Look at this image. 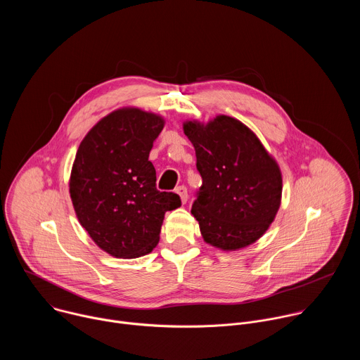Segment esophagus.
Masks as SVG:
<instances>
[{
	"mask_svg": "<svg viewBox=\"0 0 360 360\" xmlns=\"http://www.w3.org/2000/svg\"><path fill=\"white\" fill-rule=\"evenodd\" d=\"M175 192L179 195L182 203H186V200H188V191H186V188L185 186H178L175 189Z\"/></svg>",
	"mask_w": 360,
	"mask_h": 360,
	"instance_id": "esophagus-1",
	"label": "esophagus"
}]
</instances>
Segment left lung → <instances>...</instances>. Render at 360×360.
<instances>
[{
    "label": "left lung",
    "instance_id": "obj_1",
    "mask_svg": "<svg viewBox=\"0 0 360 360\" xmlns=\"http://www.w3.org/2000/svg\"><path fill=\"white\" fill-rule=\"evenodd\" d=\"M196 153L202 185L191 214L203 240L238 250L258 240L275 221L282 199V174L259 138L245 124L217 115L207 124L184 122Z\"/></svg>",
    "mask_w": 360,
    "mask_h": 360
}]
</instances>
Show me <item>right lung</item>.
<instances>
[{
	"mask_svg": "<svg viewBox=\"0 0 360 360\" xmlns=\"http://www.w3.org/2000/svg\"><path fill=\"white\" fill-rule=\"evenodd\" d=\"M165 120L135 107L99 120L81 141L70 176L75 215L91 239L115 258L134 259L160 242L165 212L181 207L155 188L148 160Z\"/></svg>",
	"mask_w": 360,
	"mask_h": 360,
	"instance_id": "obj_1",
	"label": "right lung"
}]
</instances>
